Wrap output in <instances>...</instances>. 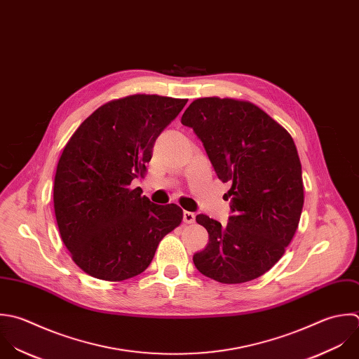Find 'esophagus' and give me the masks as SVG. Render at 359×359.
Here are the masks:
<instances>
[{
	"label": "esophagus",
	"instance_id": "esophagus-1",
	"mask_svg": "<svg viewBox=\"0 0 359 359\" xmlns=\"http://www.w3.org/2000/svg\"><path fill=\"white\" fill-rule=\"evenodd\" d=\"M183 221H184V224H193V222L196 221V215H194V212L184 211V212H183Z\"/></svg>",
	"mask_w": 359,
	"mask_h": 359
}]
</instances>
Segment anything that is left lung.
I'll return each instance as SVG.
<instances>
[{"label": "left lung", "mask_w": 359, "mask_h": 359, "mask_svg": "<svg viewBox=\"0 0 359 359\" xmlns=\"http://www.w3.org/2000/svg\"><path fill=\"white\" fill-rule=\"evenodd\" d=\"M182 124L201 140L219 180L229 182L226 225L200 214L210 236L193 256L197 270L222 284H242L267 273L291 243L304 207L302 166L290 133L256 104L200 97Z\"/></svg>", "instance_id": "obj_1"}]
</instances>
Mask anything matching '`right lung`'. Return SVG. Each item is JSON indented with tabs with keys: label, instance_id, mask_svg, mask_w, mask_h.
I'll return each instance as SVG.
<instances>
[{
	"label": "right lung",
	"instance_id": "add662e5",
	"mask_svg": "<svg viewBox=\"0 0 359 359\" xmlns=\"http://www.w3.org/2000/svg\"><path fill=\"white\" fill-rule=\"evenodd\" d=\"M187 99L131 95L96 109L58 159L54 212L74 263L90 277L123 281L141 274L183 210L158 205L131 182L144 177L158 135Z\"/></svg>",
	"mask_w": 359,
	"mask_h": 359
}]
</instances>
